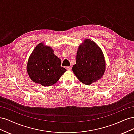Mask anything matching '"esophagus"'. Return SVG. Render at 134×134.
<instances>
[{"mask_svg": "<svg viewBox=\"0 0 134 134\" xmlns=\"http://www.w3.org/2000/svg\"><path fill=\"white\" fill-rule=\"evenodd\" d=\"M66 69L68 70V71H70L71 69V66H68V67H66Z\"/></svg>", "mask_w": 134, "mask_h": 134, "instance_id": "1", "label": "esophagus"}]
</instances>
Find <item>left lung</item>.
<instances>
[{
    "label": "left lung",
    "instance_id": "left-lung-1",
    "mask_svg": "<svg viewBox=\"0 0 134 134\" xmlns=\"http://www.w3.org/2000/svg\"><path fill=\"white\" fill-rule=\"evenodd\" d=\"M72 70L79 80L86 85L102 78L106 70V62L98 44L90 39H85L78 47L76 64Z\"/></svg>",
    "mask_w": 134,
    "mask_h": 134
}]
</instances>
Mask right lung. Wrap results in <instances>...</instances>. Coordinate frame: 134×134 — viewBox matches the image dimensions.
Listing matches in <instances>:
<instances>
[{"label":"right lung","instance_id":"1","mask_svg":"<svg viewBox=\"0 0 134 134\" xmlns=\"http://www.w3.org/2000/svg\"><path fill=\"white\" fill-rule=\"evenodd\" d=\"M27 71L33 82L47 87L57 82L66 69L61 66V60L54 54L52 48L41 42L28 58Z\"/></svg>","mask_w":134,"mask_h":134}]
</instances>
